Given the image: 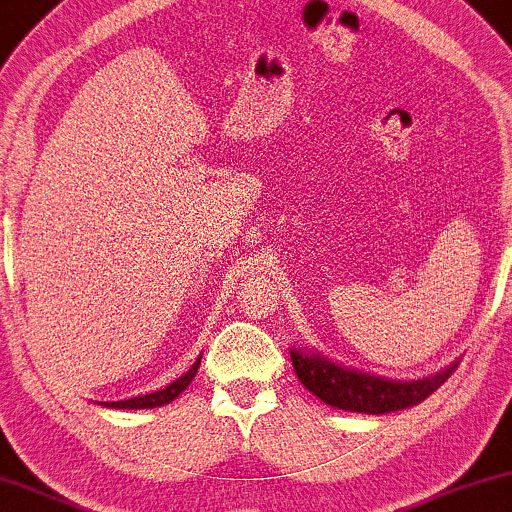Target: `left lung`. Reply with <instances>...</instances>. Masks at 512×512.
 <instances>
[{
    "label": "left lung",
    "mask_w": 512,
    "mask_h": 512,
    "mask_svg": "<svg viewBox=\"0 0 512 512\" xmlns=\"http://www.w3.org/2000/svg\"><path fill=\"white\" fill-rule=\"evenodd\" d=\"M290 357L301 385L325 401L327 406L369 415H385L417 406L457 369L455 362L429 378L397 380L334 362L315 348H294L292 345Z\"/></svg>",
    "instance_id": "obj_1"
}]
</instances>
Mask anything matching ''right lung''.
Listing matches in <instances>:
<instances>
[{
  "label": "right lung",
  "instance_id": "obj_1",
  "mask_svg": "<svg viewBox=\"0 0 512 512\" xmlns=\"http://www.w3.org/2000/svg\"><path fill=\"white\" fill-rule=\"evenodd\" d=\"M199 364H201V355L197 357V362H194L190 369L183 373L181 378H176L174 383L164 387V390H157V392H150V394H139V397H132V399H125V401H97V403H99V406H106V408H129V410L164 406V403H171L178 397V394H183L187 390V385L192 383L194 376H197Z\"/></svg>",
  "mask_w": 512,
  "mask_h": 512
}]
</instances>
